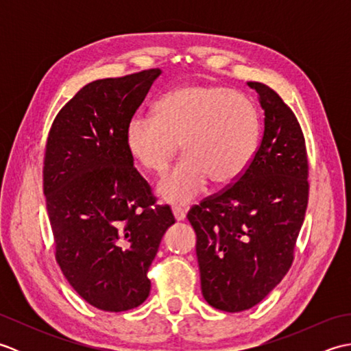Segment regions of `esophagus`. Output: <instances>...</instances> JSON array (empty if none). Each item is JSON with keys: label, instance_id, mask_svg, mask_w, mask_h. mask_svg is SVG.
<instances>
[{"label": "esophagus", "instance_id": "1", "mask_svg": "<svg viewBox=\"0 0 351 351\" xmlns=\"http://www.w3.org/2000/svg\"><path fill=\"white\" fill-rule=\"evenodd\" d=\"M171 213H173L176 221H182L185 219V215H187V213H185V210L181 206H173L171 208Z\"/></svg>", "mask_w": 351, "mask_h": 351}]
</instances>
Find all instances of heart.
<instances>
[{"label":"heart","instance_id":"heart-1","mask_svg":"<svg viewBox=\"0 0 351 351\" xmlns=\"http://www.w3.org/2000/svg\"><path fill=\"white\" fill-rule=\"evenodd\" d=\"M261 116L243 93L221 86L176 87L156 101L154 117H134L125 143L141 167L161 175L181 149L187 154L164 176L158 195L187 204L205 189L237 181L258 152Z\"/></svg>","mask_w":351,"mask_h":351}]
</instances>
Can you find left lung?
I'll return each mask as SVG.
<instances>
[{
    "mask_svg": "<svg viewBox=\"0 0 351 351\" xmlns=\"http://www.w3.org/2000/svg\"><path fill=\"white\" fill-rule=\"evenodd\" d=\"M264 110V136L234 185L193 206L204 299L241 312L271 293L289 270L308 206V156L293 111L273 88L249 83Z\"/></svg>",
    "mask_w": 351,
    "mask_h": 351,
    "instance_id": "1",
    "label": "left lung"
}]
</instances>
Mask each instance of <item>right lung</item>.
<instances>
[{"instance_id":"obj_1","label":"right lung","mask_w":351,"mask_h":351,"mask_svg":"<svg viewBox=\"0 0 351 351\" xmlns=\"http://www.w3.org/2000/svg\"><path fill=\"white\" fill-rule=\"evenodd\" d=\"M160 75L149 69L88 83L48 136L43 193L57 263L101 311H128L147 299V270L175 223L169 206L155 205L125 143L126 126Z\"/></svg>"}]
</instances>
